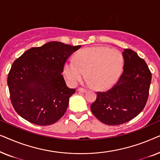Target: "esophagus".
Masks as SVG:
<instances>
[{
    "label": "esophagus",
    "mask_w": 160,
    "mask_h": 160,
    "mask_svg": "<svg viewBox=\"0 0 160 160\" xmlns=\"http://www.w3.org/2000/svg\"><path fill=\"white\" fill-rule=\"evenodd\" d=\"M78 92H87V89H84V88H82V87H81V88H78Z\"/></svg>",
    "instance_id": "34e87169"
}]
</instances>
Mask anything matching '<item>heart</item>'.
<instances>
[{"label":"heart","mask_w":160,"mask_h":160,"mask_svg":"<svg viewBox=\"0 0 160 160\" xmlns=\"http://www.w3.org/2000/svg\"><path fill=\"white\" fill-rule=\"evenodd\" d=\"M124 64V56L119 50L105 46L92 47L78 52L74 60H68L63 73L68 83L76 86L84 78L86 72L89 85L106 89L119 80Z\"/></svg>","instance_id":"b5f03b06"}]
</instances>
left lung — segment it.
Segmentation results:
<instances>
[{"instance_id": "obj_1", "label": "left lung", "mask_w": 160, "mask_h": 160, "mask_svg": "<svg viewBox=\"0 0 160 160\" xmlns=\"http://www.w3.org/2000/svg\"><path fill=\"white\" fill-rule=\"evenodd\" d=\"M124 71L118 82L106 92H98L90 108L94 116L108 125H119L134 119L147 102L152 73L136 52L124 49Z\"/></svg>"}]
</instances>
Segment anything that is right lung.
Returning a JSON list of instances; mask_svg holds the SVG:
<instances>
[{"mask_svg":"<svg viewBox=\"0 0 160 160\" xmlns=\"http://www.w3.org/2000/svg\"><path fill=\"white\" fill-rule=\"evenodd\" d=\"M80 47L51 41L27 50L13 62L7 83L11 102L21 117L40 126L62 118L76 92L66 86L63 67Z\"/></svg>","mask_w":160,"mask_h":160,"instance_id":"right-lung-1","label":"right lung"}]
</instances>
